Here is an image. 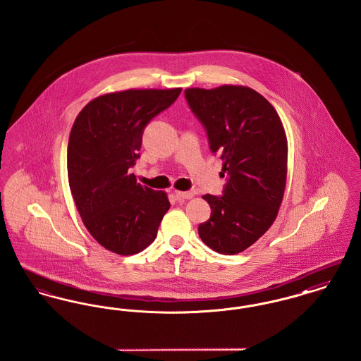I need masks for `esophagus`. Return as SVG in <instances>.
Wrapping results in <instances>:
<instances>
[{"label":"esophagus","mask_w":361,"mask_h":361,"mask_svg":"<svg viewBox=\"0 0 361 361\" xmlns=\"http://www.w3.org/2000/svg\"><path fill=\"white\" fill-rule=\"evenodd\" d=\"M192 196H193V193H192V192H180V190H176V199H177L178 202L192 199Z\"/></svg>","instance_id":"esophagus-1"}]
</instances>
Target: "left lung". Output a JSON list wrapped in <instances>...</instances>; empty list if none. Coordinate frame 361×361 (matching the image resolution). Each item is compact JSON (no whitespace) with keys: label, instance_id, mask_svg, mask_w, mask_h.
<instances>
[{"label":"left lung","instance_id":"8db88e82","mask_svg":"<svg viewBox=\"0 0 361 361\" xmlns=\"http://www.w3.org/2000/svg\"><path fill=\"white\" fill-rule=\"evenodd\" d=\"M184 93L227 172L222 196H203L211 216L199 224V235L212 250L237 255L277 216L287 177L286 133L275 108L250 87H190Z\"/></svg>","mask_w":361,"mask_h":361}]
</instances>
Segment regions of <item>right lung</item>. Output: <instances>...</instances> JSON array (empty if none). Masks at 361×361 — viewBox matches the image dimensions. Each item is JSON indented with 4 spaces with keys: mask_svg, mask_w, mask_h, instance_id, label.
I'll return each instance as SVG.
<instances>
[{
    "mask_svg": "<svg viewBox=\"0 0 361 361\" xmlns=\"http://www.w3.org/2000/svg\"><path fill=\"white\" fill-rule=\"evenodd\" d=\"M181 89H143L104 94L85 105L73 124L68 176L87 231L105 249L130 256L157 237L171 208L165 192L142 187L135 165L146 126L169 108Z\"/></svg>",
    "mask_w": 361,
    "mask_h": 361,
    "instance_id": "right-lung-1",
    "label": "right lung"
}]
</instances>
